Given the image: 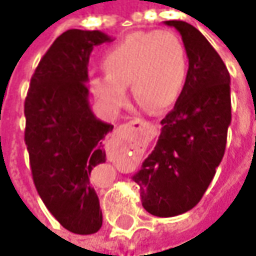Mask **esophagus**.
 <instances>
[{
  "instance_id": "34e87169",
  "label": "esophagus",
  "mask_w": 256,
  "mask_h": 256,
  "mask_svg": "<svg viewBox=\"0 0 256 256\" xmlns=\"http://www.w3.org/2000/svg\"><path fill=\"white\" fill-rule=\"evenodd\" d=\"M134 126H150V124L146 121H142V120H132V121L126 124V128H134Z\"/></svg>"
}]
</instances>
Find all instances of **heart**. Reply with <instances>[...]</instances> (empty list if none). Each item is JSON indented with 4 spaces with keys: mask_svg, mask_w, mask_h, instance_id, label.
I'll list each match as a JSON object with an SVG mask.
<instances>
[{
    "mask_svg": "<svg viewBox=\"0 0 256 256\" xmlns=\"http://www.w3.org/2000/svg\"><path fill=\"white\" fill-rule=\"evenodd\" d=\"M105 74L95 76L92 92L120 110L128 101V85L146 108L168 110L181 98L186 84L188 58L181 40L171 31L134 32L108 50Z\"/></svg>",
    "mask_w": 256,
    "mask_h": 256,
    "instance_id": "b5f03b06",
    "label": "heart"
}]
</instances>
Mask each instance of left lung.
<instances>
[{
	"instance_id": "left-lung-1",
	"label": "left lung",
	"mask_w": 256,
	"mask_h": 256,
	"mask_svg": "<svg viewBox=\"0 0 256 256\" xmlns=\"http://www.w3.org/2000/svg\"><path fill=\"white\" fill-rule=\"evenodd\" d=\"M182 36L186 84L161 121L154 151L132 180L142 206L155 216H175L201 201L221 164L231 124V76L218 52L191 24L165 21Z\"/></svg>"
}]
</instances>
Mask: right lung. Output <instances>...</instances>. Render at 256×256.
I'll use <instances>...</instances> for the list:
<instances>
[{
    "label": "right lung",
    "mask_w": 256,
    "mask_h": 256,
    "mask_svg": "<svg viewBox=\"0 0 256 256\" xmlns=\"http://www.w3.org/2000/svg\"><path fill=\"white\" fill-rule=\"evenodd\" d=\"M108 41L101 31H65L40 61L25 98V145L35 188L55 220L80 235L102 225L90 175L106 160L102 141L114 125L94 115L86 84L94 46Z\"/></svg>",
    "instance_id": "obj_1"
}]
</instances>
